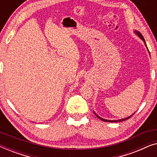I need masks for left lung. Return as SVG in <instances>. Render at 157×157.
Instances as JSON below:
<instances>
[{"label":"left lung","mask_w":157,"mask_h":157,"mask_svg":"<svg viewBox=\"0 0 157 157\" xmlns=\"http://www.w3.org/2000/svg\"><path fill=\"white\" fill-rule=\"evenodd\" d=\"M135 33L138 35L139 37H140L141 39L144 42V44H145V45L147 46V45H146V43H145V40H144V37L142 36V35L140 33V32H138V31H135ZM94 114H95V115L98 117L100 119V120H102V121H104V122H122V121H125V120H128V119H129L130 117H131L133 115V114H132V115H131V116H129V117H127V118H124V119H122V120H105V119H103V118H101V117H100V116H98V114H97L95 112H94Z\"/></svg>","instance_id":"8db88e82"}]
</instances>
